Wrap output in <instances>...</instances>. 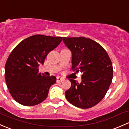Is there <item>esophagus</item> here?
Here are the masks:
<instances>
[{
  "label": "esophagus",
  "mask_w": 129,
  "mask_h": 129,
  "mask_svg": "<svg viewBox=\"0 0 129 129\" xmlns=\"http://www.w3.org/2000/svg\"><path fill=\"white\" fill-rule=\"evenodd\" d=\"M63 80V78H61L60 77H57V82H61Z\"/></svg>",
  "instance_id": "1"
}]
</instances>
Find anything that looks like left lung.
Masks as SVG:
<instances>
[{"label": "left lung", "instance_id": "8db88e82", "mask_svg": "<svg viewBox=\"0 0 129 129\" xmlns=\"http://www.w3.org/2000/svg\"><path fill=\"white\" fill-rule=\"evenodd\" d=\"M72 54V69L83 73L80 83L70 79L66 91L67 101L82 109L94 106L105 96L113 76L112 62L105 49L94 41L85 37L63 38Z\"/></svg>", "mask_w": 129, "mask_h": 129}]
</instances>
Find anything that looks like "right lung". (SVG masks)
I'll use <instances>...</instances> for the list:
<instances>
[{"mask_svg": "<svg viewBox=\"0 0 129 129\" xmlns=\"http://www.w3.org/2000/svg\"><path fill=\"white\" fill-rule=\"evenodd\" d=\"M62 40V37L33 35L20 42L12 51L5 63V77L10 94L18 103L35 106L47 97L56 77L39 73L38 67Z\"/></svg>", "mask_w": 129, "mask_h": 129, "instance_id": "add662e5", "label": "right lung"}]
</instances>
